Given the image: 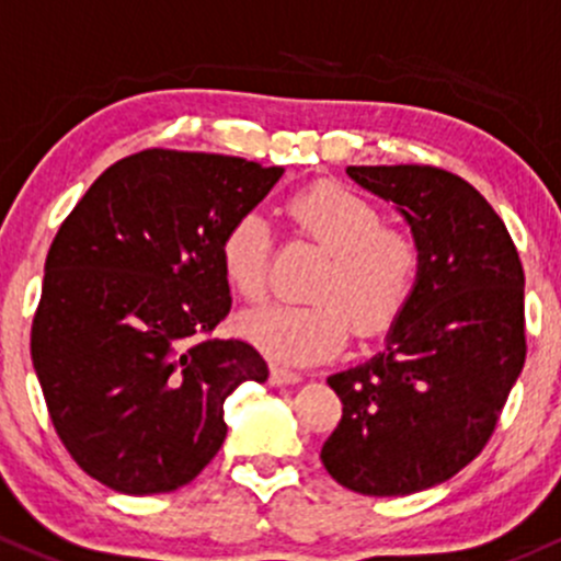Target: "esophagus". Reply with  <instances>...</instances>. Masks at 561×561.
<instances>
[{
  "label": "esophagus",
  "mask_w": 561,
  "mask_h": 561,
  "mask_svg": "<svg viewBox=\"0 0 561 561\" xmlns=\"http://www.w3.org/2000/svg\"><path fill=\"white\" fill-rule=\"evenodd\" d=\"M270 382L273 385H297L302 382V375H297V371L286 369V366H270Z\"/></svg>",
  "instance_id": "esophagus-1"
}]
</instances>
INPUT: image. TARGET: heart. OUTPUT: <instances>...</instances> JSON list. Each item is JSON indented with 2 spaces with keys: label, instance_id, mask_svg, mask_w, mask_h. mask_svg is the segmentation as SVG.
Returning <instances> with one entry per match:
<instances>
[{
  "label": "heart",
  "instance_id": "heart-1",
  "mask_svg": "<svg viewBox=\"0 0 561 561\" xmlns=\"http://www.w3.org/2000/svg\"><path fill=\"white\" fill-rule=\"evenodd\" d=\"M286 214L331 254L316 286L321 302L254 307L238 318V331L267 358L307 366L345 345L351 321L366 336L388 329L412 297L423 251L412 232L385 227L375 203L340 184L299 192ZM270 243L273 230L262 210H243L221 238V270L243 299H262L267 291Z\"/></svg>",
  "mask_w": 561,
  "mask_h": 561
}]
</instances>
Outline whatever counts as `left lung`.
Wrapping results in <instances>:
<instances>
[{
  "label": "left lung",
  "mask_w": 561,
  "mask_h": 561,
  "mask_svg": "<svg viewBox=\"0 0 561 561\" xmlns=\"http://www.w3.org/2000/svg\"><path fill=\"white\" fill-rule=\"evenodd\" d=\"M347 176L393 203L423 264L382 351L327 379L342 420L321 460L360 495H412L462 471L495 431L527 355L524 270L503 219L455 173L351 165Z\"/></svg>",
  "instance_id": "obj_1"
}]
</instances>
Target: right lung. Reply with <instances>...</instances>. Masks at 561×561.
Instances as JSON below:
<instances>
[{
	"label": "right lung",
	"mask_w": 561,
	"mask_h": 561,
	"mask_svg": "<svg viewBox=\"0 0 561 561\" xmlns=\"http://www.w3.org/2000/svg\"><path fill=\"white\" fill-rule=\"evenodd\" d=\"M283 168L144 149L106 168L53 240L32 360L58 438L114 492L190 484L225 444V399L264 382L249 342L208 340L230 312L219 245Z\"/></svg>",
	"instance_id": "obj_1"
}]
</instances>
